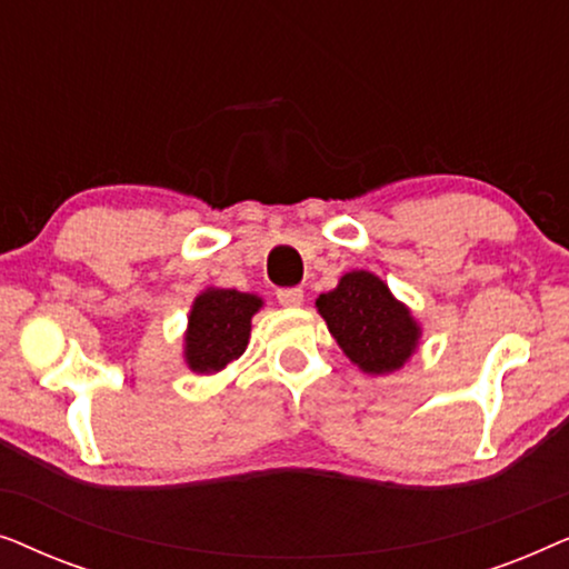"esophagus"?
Listing matches in <instances>:
<instances>
[{
	"instance_id": "34e87169",
	"label": "esophagus",
	"mask_w": 569,
	"mask_h": 569,
	"mask_svg": "<svg viewBox=\"0 0 569 569\" xmlns=\"http://www.w3.org/2000/svg\"><path fill=\"white\" fill-rule=\"evenodd\" d=\"M277 300L284 308H298L302 306V290L300 287H282V290H277Z\"/></svg>"
}]
</instances>
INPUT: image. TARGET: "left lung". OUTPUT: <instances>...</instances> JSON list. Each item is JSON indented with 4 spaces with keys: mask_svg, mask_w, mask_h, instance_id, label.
Here are the masks:
<instances>
[{
    "mask_svg": "<svg viewBox=\"0 0 569 569\" xmlns=\"http://www.w3.org/2000/svg\"><path fill=\"white\" fill-rule=\"evenodd\" d=\"M331 337L362 372L388 376L417 352L422 329L411 310L370 271H347L331 292L316 300Z\"/></svg>",
    "mask_w": 569,
    "mask_h": 569,
    "instance_id": "8db88e82",
    "label": "left lung"
}]
</instances>
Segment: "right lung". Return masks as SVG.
Returning a JSON list of instances; mask_svg holds the SVG:
<instances>
[{"instance_id":"1","label":"right lung","mask_w":569,"mask_h":569,"mask_svg":"<svg viewBox=\"0 0 569 569\" xmlns=\"http://www.w3.org/2000/svg\"><path fill=\"white\" fill-rule=\"evenodd\" d=\"M259 295L207 287L197 295L189 313V329L183 337V357L189 370L212 376L228 368L246 352L251 337V318L259 313Z\"/></svg>"}]
</instances>
